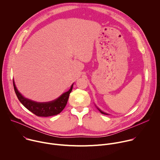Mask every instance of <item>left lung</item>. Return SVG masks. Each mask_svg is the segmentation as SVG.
Returning <instances> with one entry per match:
<instances>
[{"mask_svg": "<svg viewBox=\"0 0 160 160\" xmlns=\"http://www.w3.org/2000/svg\"><path fill=\"white\" fill-rule=\"evenodd\" d=\"M96 108H97V109H98V110H99V111L101 112V113L103 114V115H109V114H108V113H106V112H104L103 111H102V110H101V109L100 108H99L98 107H97V106H96Z\"/></svg>", "mask_w": 160, "mask_h": 160, "instance_id": "1", "label": "left lung"}]
</instances>
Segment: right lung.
I'll list each match as a JSON object with an SVG mask.
<instances>
[{
    "label": "right lung",
    "instance_id": "add662e5",
    "mask_svg": "<svg viewBox=\"0 0 160 160\" xmlns=\"http://www.w3.org/2000/svg\"><path fill=\"white\" fill-rule=\"evenodd\" d=\"M13 85L15 93L19 101L22 105L38 117H48L56 115L63 110L67 104L70 94L72 90L73 84L72 85L69 90L63 93L59 98L48 102H37L31 100L25 97L19 92L15 85L14 80Z\"/></svg>",
    "mask_w": 160,
    "mask_h": 160
}]
</instances>
